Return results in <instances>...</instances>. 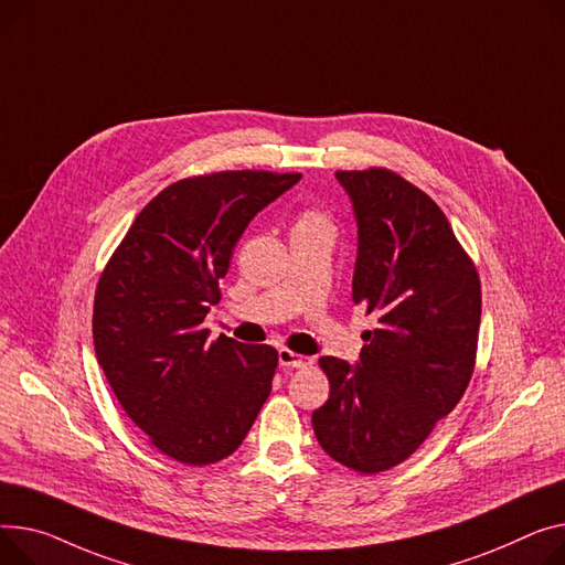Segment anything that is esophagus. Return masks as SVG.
I'll return each mask as SVG.
<instances>
[{
	"instance_id": "esophagus-1",
	"label": "esophagus",
	"mask_w": 565,
	"mask_h": 565,
	"mask_svg": "<svg viewBox=\"0 0 565 565\" xmlns=\"http://www.w3.org/2000/svg\"><path fill=\"white\" fill-rule=\"evenodd\" d=\"M311 363V359L295 354L292 350H279V365L284 367H307Z\"/></svg>"
}]
</instances>
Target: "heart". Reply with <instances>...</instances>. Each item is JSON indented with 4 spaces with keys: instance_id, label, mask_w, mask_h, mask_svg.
<instances>
[{
    "instance_id": "heart-1",
    "label": "heart",
    "mask_w": 565,
    "mask_h": 565,
    "mask_svg": "<svg viewBox=\"0 0 565 565\" xmlns=\"http://www.w3.org/2000/svg\"><path fill=\"white\" fill-rule=\"evenodd\" d=\"M295 230H327L331 232V220L322 211H305L297 220Z\"/></svg>"
}]
</instances>
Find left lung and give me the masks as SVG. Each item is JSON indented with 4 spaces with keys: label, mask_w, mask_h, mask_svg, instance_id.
I'll use <instances>...</instances> for the list:
<instances>
[{
    "label": "left lung",
    "mask_w": 565,
    "mask_h": 565,
    "mask_svg": "<svg viewBox=\"0 0 565 565\" xmlns=\"http://www.w3.org/2000/svg\"><path fill=\"white\" fill-rule=\"evenodd\" d=\"M359 224L354 305L377 316L359 363L322 356L313 411L324 452L374 475L408 459L463 397L477 356L481 286L438 204L386 168L338 170Z\"/></svg>",
    "instance_id": "8db88e82"
}]
</instances>
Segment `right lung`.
Returning a JSON list of instances; mask_svg holds the SVG:
<instances>
[{
	"label": "right lung",
	"instance_id": "1",
	"mask_svg": "<svg viewBox=\"0 0 565 565\" xmlns=\"http://www.w3.org/2000/svg\"><path fill=\"white\" fill-rule=\"evenodd\" d=\"M302 174L227 170L149 202L108 258L93 307L97 363L127 416L185 466L236 452L273 391L277 350L202 327L249 220Z\"/></svg>",
	"mask_w": 565,
	"mask_h": 565
}]
</instances>
